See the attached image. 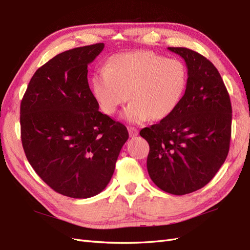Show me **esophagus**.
Listing matches in <instances>:
<instances>
[{
	"mask_svg": "<svg viewBox=\"0 0 250 250\" xmlns=\"http://www.w3.org/2000/svg\"><path fill=\"white\" fill-rule=\"evenodd\" d=\"M128 133H130V137L134 138V137L138 135V130L136 127H128Z\"/></svg>",
	"mask_w": 250,
	"mask_h": 250,
	"instance_id": "34e87169",
	"label": "esophagus"
}]
</instances>
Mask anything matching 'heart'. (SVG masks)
<instances>
[{
	"label": "heart",
	"mask_w": 250,
	"mask_h": 250,
	"mask_svg": "<svg viewBox=\"0 0 250 250\" xmlns=\"http://www.w3.org/2000/svg\"><path fill=\"white\" fill-rule=\"evenodd\" d=\"M188 81L185 64L149 51L111 56L106 67L94 72L91 88L101 110L113 115L128 99L122 117L131 124L162 120L179 107Z\"/></svg>",
	"instance_id": "heart-1"
}]
</instances>
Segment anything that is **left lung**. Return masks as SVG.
Returning <instances> with one entry per match:
<instances>
[{"label": "left lung", "instance_id": "left-lung-1", "mask_svg": "<svg viewBox=\"0 0 250 250\" xmlns=\"http://www.w3.org/2000/svg\"><path fill=\"white\" fill-rule=\"evenodd\" d=\"M186 62L188 81L179 107L140 131L149 144L147 171L167 193L184 195L205 187L229 150L231 104L219 71L203 55L168 47Z\"/></svg>", "mask_w": 250, "mask_h": 250}]
</instances>
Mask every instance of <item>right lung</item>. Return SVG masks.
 I'll return each mask as SVG.
<instances>
[{"mask_svg": "<svg viewBox=\"0 0 250 250\" xmlns=\"http://www.w3.org/2000/svg\"><path fill=\"white\" fill-rule=\"evenodd\" d=\"M95 43L58 54L32 77L21 103V143L35 172L72 198L101 193L113 175L126 127L99 111L88 64L104 50Z\"/></svg>", "mask_w": 250, "mask_h": 250, "instance_id": "right-lung-1", "label": "right lung"}]
</instances>
